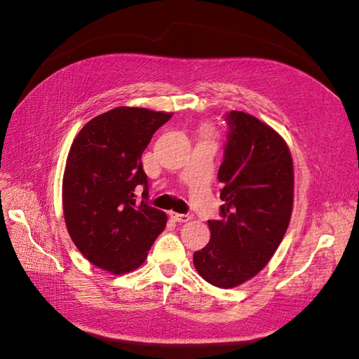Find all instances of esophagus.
Returning a JSON list of instances; mask_svg holds the SVG:
<instances>
[{
  "instance_id": "obj_1",
  "label": "esophagus",
  "mask_w": 359,
  "mask_h": 359,
  "mask_svg": "<svg viewBox=\"0 0 359 359\" xmlns=\"http://www.w3.org/2000/svg\"><path fill=\"white\" fill-rule=\"evenodd\" d=\"M170 217L178 223H187L191 220V214H180V212H170Z\"/></svg>"
}]
</instances>
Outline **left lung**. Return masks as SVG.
<instances>
[{
	"label": "left lung",
	"instance_id": "obj_1",
	"mask_svg": "<svg viewBox=\"0 0 359 359\" xmlns=\"http://www.w3.org/2000/svg\"><path fill=\"white\" fill-rule=\"evenodd\" d=\"M219 168L220 219L208 220L210 243L193 255L208 283L229 289L256 276L273 257L289 226L293 166L281 136L257 118L231 111Z\"/></svg>",
	"mask_w": 359,
	"mask_h": 359
}]
</instances>
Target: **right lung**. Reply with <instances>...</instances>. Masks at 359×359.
<instances>
[{
  "mask_svg": "<svg viewBox=\"0 0 359 359\" xmlns=\"http://www.w3.org/2000/svg\"><path fill=\"white\" fill-rule=\"evenodd\" d=\"M172 114L115 107L86 123L73 140L62 180L64 219L74 245L114 274L142 265L165 229L166 214L148 205L142 157ZM144 187L139 204L134 191Z\"/></svg>",
  "mask_w": 359,
  "mask_h": 359,
  "instance_id": "1",
  "label": "right lung"
}]
</instances>
